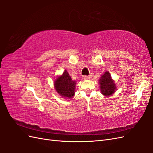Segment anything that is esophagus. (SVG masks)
I'll list each match as a JSON object with an SVG mask.
<instances>
[{
	"instance_id": "1",
	"label": "esophagus",
	"mask_w": 153,
	"mask_h": 153,
	"mask_svg": "<svg viewBox=\"0 0 153 153\" xmlns=\"http://www.w3.org/2000/svg\"><path fill=\"white\" fill-rule=\"evenodd\" d=\"M82 78L84 80H88V79H89V78H90V76H87V75H84L82 76Z\"/></svg>"
}]
</instances>
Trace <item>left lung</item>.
<instances>
[{
    "instance_id": "obj_1",
    "label": "left lung",
    "mask_w": 153,
    "mask_h": 153,
    "mask_svg": "<svg viewBox=\"0 0 153 153\" xmlns=\"http://www.w3.org/2000/svg\"><path fill=\"white\" fill-rule=\"evenodd\" d=\"M100 84L101 94L105 96H110L113 94L116 88L115 83L111 79V76L108 71H106L100 78Z\"/></svg>"
}]
</instances>
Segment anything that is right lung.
<instances>
[{"label": "right lung", "instance_id": "right-lung-1", "mask_svg": "<svg viewBox=\"0 0 153 153\" xmlns=\"http://www.w3.org/2000/svg\"><path fill=\"white\" fill-rule=\"evenodd\" d=\"M76 82L72 80L68 71L65 70L62 75L55 81V88L58 93L64 98H70L75 94Z\"/></svg>", "mask_w": 153, "mask_h": 153}]
</instances>
